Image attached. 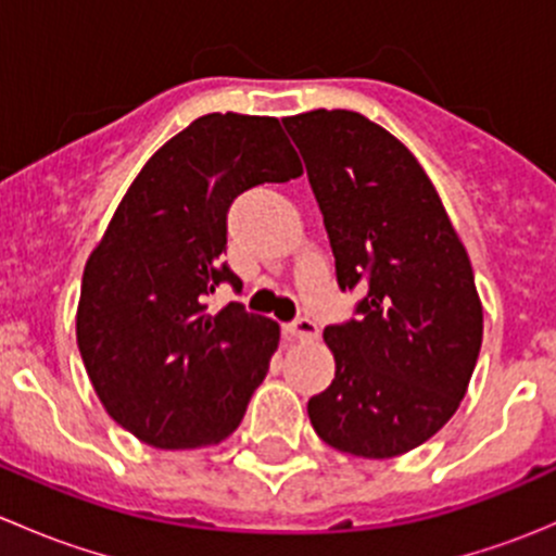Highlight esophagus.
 Segmentation results:
<instances>
[{
  "label": "esophagus",
  "instance_id": "esophagus-1",
  "mask_svg": "<svg viewBox=\"0 0 556 556\" xmlns=\"http://www.w3.org/2000/svg\"><path fill=\"white\" fill-rule=\"evenodd\" d=\"M285 333H288L290 339L309 341V339H317V325H314L309 317H299L293 319V323L285 325Z\"/></svg>",
  "mask_w": 556,
  "mask_h": 556
}]
</instances>
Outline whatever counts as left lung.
<instances>
[{
	"label": "left lung",
	"mask_w": 556,
	"mask_h": 556,
	"mask_svg": "<svg viewBox=\"0 0 556 556\" xmlns=\"http://www.w3.org/2000/svg\"><path fill=\"white\" fill-rule=\"evenodd\" d=\"M357 319L328 325L336 379L309 401L333 450L384 459L439 433L465 397L484 333L470 257L412 150L350 110L285 117Z\"/></svg>",
	"instance_id": "1"
}]
</instances>
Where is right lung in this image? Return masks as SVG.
<instances>
[{"instance_id": "obj_1", "label": "right lung", "mask_w": 556, "mask_h": 556, "mask_svg": "<svg viewBox=\"0 0 556 556\" xmlns=\"http://www.w3.org/2000/svg\"><path fill=\"white\" fill-rule=\"evenodd\" d=\"M304 174L277 117L212 112L142 166L86 263L77 346L112 419L159 450L220 444L277 352L279 325L206 295L239 277L220 261L239 193Z\"/></svg>"}]
</instances>
